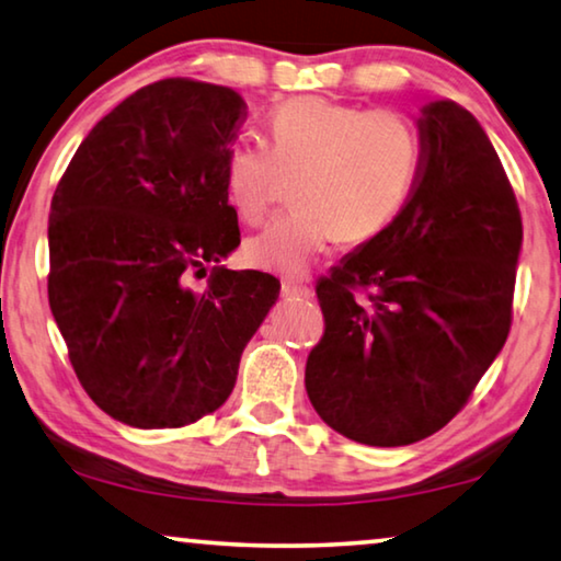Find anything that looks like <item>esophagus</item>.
I'll return each mask as SVG.
<instances>
[{"mask_svg":"<svg viewBox=\"0 0 561 561\" xmlns=\"http://www.w3.org/2000/svg\"><path fill=\"white\" fill-rule=\"evenodd\" d=\"M312 295V289L307 284H297V282H282V297H302L307 299Z\"/></svg>","mask_w":561,"mask_h":561,"instance_id":"1","label":"esophagus"}]
</instances>
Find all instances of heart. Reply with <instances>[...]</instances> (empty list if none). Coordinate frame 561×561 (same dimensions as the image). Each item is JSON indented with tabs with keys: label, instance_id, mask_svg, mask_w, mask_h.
<instances>
[{
	"label": "heart",
	"instance_id": "obj_1",
	"mask_svg": "<svg viewBox=\"0 0 561 561\" xmlns=\"http://www.w3.org/2000/svg\"><path fill=\"white\" fill-rule=\"evenodd\" d=\"M272 146L239 138L224 161L237 214L262 221L297 179L295 211L247 241V262L279 277H305L334 239H373L396 219L417 169L411 123L390 111H365L322 98H299L270 121Z\"/></svg>",
	"mask_w": 561,
	"mask_h": 561
}]
</instances>
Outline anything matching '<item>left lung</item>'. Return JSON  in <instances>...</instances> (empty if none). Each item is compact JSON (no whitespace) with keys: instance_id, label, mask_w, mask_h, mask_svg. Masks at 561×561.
<instances>
[{"instance_id":"left-lung-1","label":"left lung","mask_w":561,"mask_h":561,"mask_svg":"<svg viewBox=\"0 0 561 561\" xmlns=\"http://www.w3.org/2000/svg\"><path fill=\"white\" fill-rule=\"evenodd\" d=\"M405 206L317 284L324 334L307 357L309 403L365 446H408L468 403L512 328L522 214L494 146L454 100L417 118ZM355 288H370L357 304Z\"/></svg>"}]
</instances>
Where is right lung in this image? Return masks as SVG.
Returning a JSON list of instances; mask_svg holds the SVG:
<instances>
[{
  "label": "right lung",
  "instance_id": "add662e5",
  "mask_svg": "<svg viewBox=\"0 0 561 561\" xmlns=\"http://www.w3.org/2000/svg\"><path fill=\"white\" fill-rule=\"evenodd\" d=\"M247 118L237 90L158 80L100 121L49 206L47 295L80 386L133 428H181L227 403L279 279L231 272L224 161ZM214 261L204 293L190 274Z\"/></svg>",
  "mask_w": 561,
  "mask_h": 561
}]
</instances>
